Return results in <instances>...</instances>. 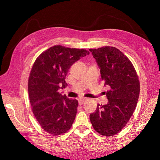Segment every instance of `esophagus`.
Segmentation results:
<instances>
[{
	"mask_svg": "<svg viewBox=\"0 0 160 160\" xmlns=\"http://www.w3.org/2000/svg\"><path fill=\"white\" fill-rule=\"evenodd\" d=\"M87 98H80L79 100H78V103H79V104H84V102L85 101H87Z\"/></svg>",
	"mask_w": 160,
	"mask_h": 160,
	"instance_id": "34e87169",
	"label": "esophagus"
}]
</instances>
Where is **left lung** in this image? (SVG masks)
Here are the masks:
<instances>
[{"mask_svg": "<svg viewBox=\"0 0 160 160\" xmlns=\"http://www.w3.org/2000/svg\"><path fill=\"white\" fill-rule=\"evenodd\" d=\"M100 69L102 80L108 86V103L98 104L90 114L93 128L104 136L117 134L132 116L140 95V82L132 64L113 47L89 49Z\"/></svg>", "mask_w": 160, "mask_h": 160, "instance_id": "1", "label": "left lung"}]
</instances>
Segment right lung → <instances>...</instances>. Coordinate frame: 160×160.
<instances>
[{"label": "right lung", "instance_id": "obj_1", "mask_svg": "<svg viewBox=\"0 0 160 160\" xmlns=\"http://www.w3.org/2000/svg\"><path fill=\"white\" fill-rule=\"evenodd\" d=\"M83 49L55 45L37 58L30 72L28 92L33 113L39 124L53 135L66 132L72 126L78 102L59 93L67 86L65 78L71 66L89 55Z\"/></svg>", "mask_w": 160, "mask_h": 160}]
</instances>
